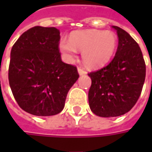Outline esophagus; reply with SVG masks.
I'll return each instance as SVG.
<instances>
[{
	"instance_id": "1",
	"label": "esophagus",
	"mask_w": 152,
	"mask_h": 152,
	"mask_svg": "<svg viewBox=\"0 0 152 152\" xmlns=\"http://www.w3.org/2000/svg\"><path fill=\"white\" fill-rule=\"evenodd\" d=\"M78 73H79V75H85L87 72L85 71L83 68H81V67H78Z\"/></svg>"
}]
</instances>
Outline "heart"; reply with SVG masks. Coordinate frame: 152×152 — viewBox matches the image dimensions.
<instances>
[{
	"label": "heart",
	"instance_id": "b5f03b06",
	"mask_svg": "<svg viewBox=\"0 0 152 152\" xmlns=\"http://www.w3.org/2000/svg\"><path fill=\"white\" fill-rule=\"evenodd\" d=\"M118 45L117 34L111 30L89 29L70 34L69 40L61 39L58 48L67 61H73L77 50L82 51V59L87 67H102L113 57Z\"/></svg>",
	"mask_w": 152,
	"mask_h": 152
}]
</instances>
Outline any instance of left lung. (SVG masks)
I'll use <instances>...</instances> for the list:
<instances>
[{
	"instance_id": "left-lung-1",
	"label": "left lung",
	"mask_w": 152,
	"mask_h": 152,
	"mask_svg": "<svg viewBox=\"0 0 152 152\" xmlns=\"http://www.w3.org/2000/svg\"><path fill=\"white\" fill-rule=\"evenodd\" d=\"M118 37L114 58L106 67L91 72L89 105L93 113L102 118L124 115L137 102L145 79V63L141 50L131 36L113 26Z\"/></svg>"
}]
</instances>
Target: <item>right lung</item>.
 I'll list each match as a JSON object with an SVG mask.
<instances>
[{
	"mask_svg": "<svg viewBox=\"0 0 152 152\" xmlns=\"http://www.w3.org/2000/svg\"><path fill=\"white\" fill-rule=\"evenodd\" d=\"M60 37L54 27H33L12 48L9 85L18 106L28 113L45 117L61 113L79 79L76 67L61 61Z\"/></svg>",
	"mask_w": 152,
	"mask_h": 152,
	"instance_id": "obj_1",
	"label": "right lung"
}]
</instances>
